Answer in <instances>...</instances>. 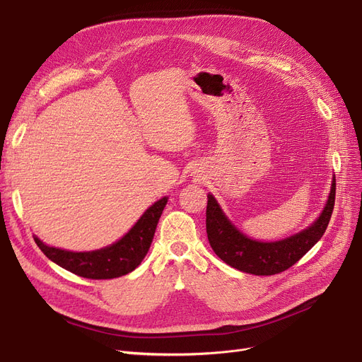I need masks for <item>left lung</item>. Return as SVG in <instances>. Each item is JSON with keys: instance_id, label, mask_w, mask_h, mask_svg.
I'll list each match as a JSON object with an SVG mask.
<instances>
[{"instance_id": "obj_1", "label": "left lung", "mask_w": 362, "mask_h": 362, "mask_svg": "<svg viewBox=\"0 0 362 362\" xmlns=\"http://www.w3.org/2000/svg\"><path fill=\"white\" fill-rule=\"evenodd\" d=\"M334 199L336 180L332 178L327 205L312 226L282 240L259 242L243 235L231 224L215 197L208 194L206 233L211 248L224 263L240 272L257 276L281 273L296 264L322 238L334 209Z\"/></svg>"}]
</instances>
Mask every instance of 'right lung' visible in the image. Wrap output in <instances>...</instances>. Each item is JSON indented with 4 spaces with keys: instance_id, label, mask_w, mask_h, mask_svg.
I'll use <instances>...</instances> for the list:
<instances>
[{
    "instance_id": "add662e5",
    "label": "right lung",
    "mask_w": 362,
    "mask_h": 362,
    "mask_svg": "<svg viewBox=\"0 0 362 362\" xmlns=\"http://www.w3.org/2000/svg\"><path fill=\"white\" fill-rule=\"evenodd\" d=\"M168 204L162 197L142 214L136 224L127 233L110 247L89 252H72L49 247L34 236L38 248L49 259L65 270L88 279H112L135 270L147 255L154 238L158 218Z\"/></svg>"
}]
</instances>
